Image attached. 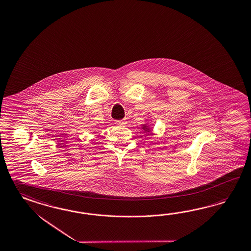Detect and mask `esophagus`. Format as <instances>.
Here are the masks:
<instances>
[{
    "mask_svg": "<svg viewBox=\"0 0 251 251\" xmlns=\"http://www.w3.org/2000/svg\"><path fill=\"white\" fill-rule=\"evenodd\" d=\"M116 124L117 126H125V125L126 124V121L125 119H122V120H117V121H116Z\"/></svg>",
    "mask_w": 251,
    "mask_h": 251,
    "instance_id": "obj_1",
    "label": "esophagus"
}]
</instances>
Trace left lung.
I'll list each match as a JSON object with an SVG mask.
<instances>
[{
  "label": "left lung",
  "instance_id": "8db88e82",
  "mask_svg": "<svg viewBox=\"0 0 251 251\" xmlns=\"http://www.w3.org/2000/svg\"><path fill=\"white\" fill-rule=\"evenodd\" d=\"M141 128L143 129L144 133H147L148 135H152V128L150 127V126L148 125V123L142 125Z\"/></svg>",
  "mask_w": 251,
  "mask_h": 251
}]
</instances>
